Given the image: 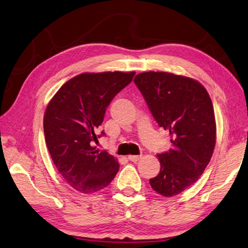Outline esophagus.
Listing matches in <instances>:
<instances>
[{
  "label": "esophagus",
  "mask_w": 248,
  "mask_h": 248,
  "mask_svg": "<svg viewBox=\"0 0 248 248\" xmlns=\"http://www.w3.org/2000/svg\"><path fill=\"white\" fill-rule=\"evenodd\" d=\"M141 155H130V156H128V159L130 161H133V162H137V161H139L140 159H141Z\"/></svg>",
  "instance_id": "esophagus-1"
}]
</instances>
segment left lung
I'll use <instances>...</instances> for the list:
<instances>
[{
    "mask_svg": "<svg viewBox=\"0 0 248 248\" xmlns=\"http://www.w3.org/2000/svg\"><path fill=\"white\" fill-rule=\"evenodd\" d=\"M134 81L172 143L157 155L161 168L151 186L166 197L177 195L196 183L212 157L217 126L211 98L199 81L181 75L151 71Z\"/></svg>",
    "mask_w": 248,
    "mask_h": 248,
    "instance_id": "1",
    "label": "left lung"
}]
</instances>
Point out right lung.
<instances>
[{"mask_svg": "<svg viewBox=\"0 0 248 248\" xmlns=\"http://www.w3.org/2000/svg\"><path fill=\"white\" fill-rule=\"evenodd\" d=\"M135 72L82 73L63 84L49 101L43 118L46 143L58 172L81 193L104 189L119 170V162L93 142L106 108L130 84Z\"/></svg>", "mask_w": 248, "mask_h": 248, "instance_id": "1", "label": "right lung"}]
</instances>
